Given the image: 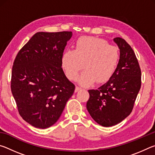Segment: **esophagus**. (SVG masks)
Instances as JSON below:
<instances>
[{
  "instance_id": "34e87169",
  "label": "esophagus",
  "mask_w": 155,
  "mask_h": 155,
  "mask_svg": "<svg viewBox=\"0 0 155 155\" xmlns=\"http://www.w3.org/2000/svg\"><path fill=\"white\" fill-rule=\"evenodd\" d=\"M81 90V88L80 87H78V86H77V87H76V88H75V92H77L78 91H79Z\"/></svg>"
}]
</instances>
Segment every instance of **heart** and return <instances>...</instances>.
<instances>
[{
  "mask_svg": "<svg viewBox=\"0 0 155 155\" xmlns=\"http://www.w3.org/2000/svg\"><path fill=\"white\" fill-rule=\"evenodd\" d=\"M120 59L119 49L103 39L81 37L76 41L74 50H68L62 55V66L70 80H76L83 68L78 81L89 86L108 81L116 71Z\"/></svg>",
  "mask_w": 155,
  "mask_h": 155,
  "instance_id": "obj_1",
  "label": "heart"
}]
</instances>
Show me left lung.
<instances>
[{
    "label": "left lung",
    "instance_id": "obj_1",
    "mask_svg": "<svg viewBox=\"0 0 155 155\" xmlns=\"http://www.w3.org/2000/svg\"><path fill=\"white\" fill-rule=\"evenodd\" d=\"M114 41L118 46L120 59L114 76L98 88L88 91L87 109L91 117L103 127L121 122L129 115L141 87V69L130 46L121 38Z\"/></svg>",
    "mask_w": 155,
    "mask_h": 155
}]
</instances>
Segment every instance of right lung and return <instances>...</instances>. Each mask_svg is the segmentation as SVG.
I'll return each mask as SVG.
<instances>
[{"instance_id":"add662e5","label":"right lung","mask_w":155,"mask_h":155,"mask_svg":"<svg viewBox=\"0 0 155 155\" xmlns=\"http://www.w3.org/2000/svg\"><path fill=\"white\" fill-rule=\"evenodd\" d=\"M71 31L36 33L15 57L11 90L22 119L39 128L53 125L75 85L63 70L62 55Z\"/></svg>"}]
</instances>
